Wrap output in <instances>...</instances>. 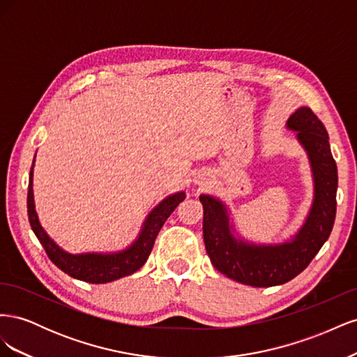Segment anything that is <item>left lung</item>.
<instances>
[{
    "label": "left lung",
    "mask_w": 357,
    "mask_h": 357,
    "mask_svg": "<svg viewBox=\"0 0 357 357\" xmlns=\"http://www.w3.org/2000/svg\"><path fill=\"white\" fill-rule=\"evenodd\" d=\"M287 129L307 152L314 181V197L305 222L290 240L256 244L236 234L226 204L202 195V232L213 266L228 278L253 287L284 284L301 274L329 238L337 213V164L331 153L326 128L308 107L287 119Z\"/></svg>",
    "instance_id": "8db88e82"
}]
</instances>
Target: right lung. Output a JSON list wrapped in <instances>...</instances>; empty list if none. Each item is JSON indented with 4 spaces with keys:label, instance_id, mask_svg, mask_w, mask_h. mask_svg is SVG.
<instances>
[{
    "label": "right lung",
    "instance_id": "add662e5",
    "mask_svg": "<svg viewBox=\"0 0 357 357\" xmlns=\"http://www.w3.org/2000/svg\"><path fill=\"white\" fill-rule=\"evenodd\" d=\"M36 162V159H34ZM34 162L29 171L28 185V218L31 228L49 256L61 271L73 278L82 280L86 283L102 284L114 282L117 278L131 275L142 268L152 252L156 236L162 226L167 222L171 213L177 208V205L186 198L185 192H176L172 195L162 199L156 207L147 214L135 241L123 250L112 253H80L73 255L63 250L53 241L43 228L34 204V190H32V177H34Z\"/></svg>",
    "mask_w": 357,
    "mask_h": 357
}]
</instances>
